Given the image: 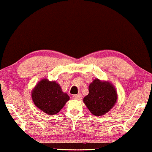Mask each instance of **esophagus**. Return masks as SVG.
<instances>
[{
    "label": "esophagus",
    "mask_w": 152,
    "mask_h": 152,
    "mask_svg": "<svg viewBox=\"0 0 152 152\" xmlns=\"http://www.w3.org/2000/svg\"><path fill=\"white\" fill-rule=\"evenodd\" d=\"M73 99H77V100H80L82 99V94H75L72 96Z\"/></svg>",
    "instance_id": "1"
}]
</instances>
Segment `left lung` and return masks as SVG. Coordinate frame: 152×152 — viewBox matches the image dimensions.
<instances>
[{
    "label": "left lung",
    "instance_id": "8db88e82",
    "mask_svg": "<svg viewBox=\"0 0 152 152\" xmlns=\"http://www.w3.org/2000/svg\"><path fill=\"white\" fill-rule=\"evenodd\" d=\"M117 93L109 82L94 80L89 86V94L83 99L93 115H104L113 108L117 101Z\"/></svg>",
    "mask_w": 152,
    "mask_h": 152
}]
</instances>
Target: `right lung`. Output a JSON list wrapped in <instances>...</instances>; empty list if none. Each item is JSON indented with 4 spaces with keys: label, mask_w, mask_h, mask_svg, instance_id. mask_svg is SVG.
<instances>
[{
    "label": "right lung",
    "mask_w": 152,
    "mask_h": 152,
    "mask_svg": "<svg viewBox=\"0 0 152 152\" xmlns=\"http://www.w3.org/2000/svg\"><path fill=\"white\" fill-rule=\"evenodd\" d=\"M33 102L39 109L48 115L58 113L70 99L56 82L44 79L37 84L31 93Z\"/></svg>",
    "instance_id": "add662e5"
}]
</instances>
